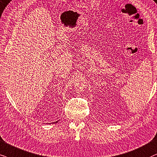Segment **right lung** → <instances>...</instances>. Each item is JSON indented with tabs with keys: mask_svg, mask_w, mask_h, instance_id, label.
<instances>
[{
	"mask_svg": "<svg viewBox=\"0 0 157 157\" xmlns=\"http://www.w3.org/2000/svg\"><path fill=\"white\" fill-rule=\"evenodd\" d=\"M56 122H58V121H56V122H53V123H56Z\"/></svg>",
	"mask_w": 157,
	"mask_h": 157,
	"instance_id": "right-lung-1",
	"label": "right lung"
}]
</instances>
